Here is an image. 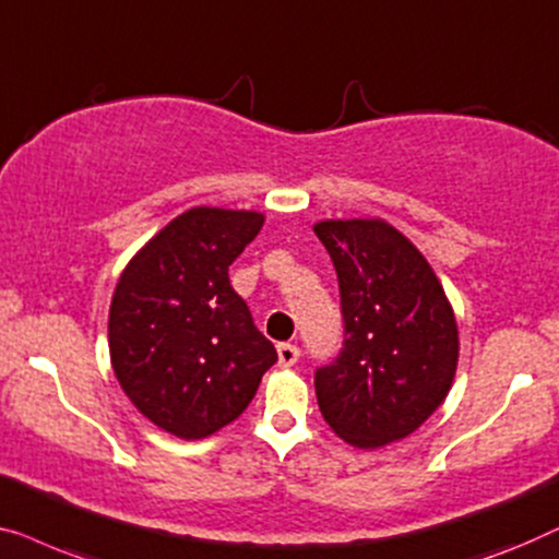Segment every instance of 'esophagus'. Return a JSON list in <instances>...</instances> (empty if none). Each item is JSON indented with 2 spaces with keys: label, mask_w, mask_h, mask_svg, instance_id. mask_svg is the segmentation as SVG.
<instances>
[{
  "label": "esophagus",
  "mask_w": 559,
  "mask_h": 559,
  "mask_svg": "<svg viewBox=\"0 0 559 559\" xmlns=\"http://www.w3.org/2000/svg\"><path fill=\"white\" fill-rule=\"evenodd\" d=\"M298 357H301V349L296 347V344H278V365L281 367H294Z\"/></svg>",
  "instance_id": "34e87169"
}]
</instances>
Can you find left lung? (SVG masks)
I'll return each instance as SVG.
<instances>
[{
	"label": "left lung",
	"mask_w": 559,
	"mask_h": 559,
	"mask_svg": "<svg viewBox=\"0 0 559 559\" xmlns=\"http://www.w3.org/2000/svg\"><path fill=\"white\" fill-rule=\"evenodd\" d=\"M340 278L344 342L313 374L319 411L357 448L418 430L459 365V326L426 258L384 219L313 225Z\"/></svg>",
	"instance_id": "obj_1"
}]
</instances>
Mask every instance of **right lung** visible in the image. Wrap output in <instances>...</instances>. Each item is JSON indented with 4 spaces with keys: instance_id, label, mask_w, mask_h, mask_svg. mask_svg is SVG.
I'll use <instances>...</instances> for the list:
<instances>
[{
    "instance_id": "right-lung-1",
    "label": "right lung",
    "mask_w": 559,
    "mask_h": 559,
    "mask_svg": "<svg viewBox=\"0 0 559 559\" xmlns=\"http://www.w3.org/2000/svg\"><path fill=\"white\" fill-rule=\"evenodd\" d=\"M263 219L248 210H187L116 283L108 313L114 372L136 411L171 436L198 440L225 428L276 365V347L227 276Z\"/></svg>"
}]
</instances>
